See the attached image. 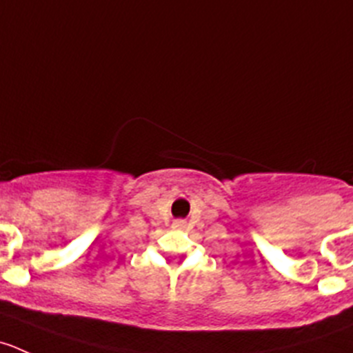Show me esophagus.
Segmentation results:
<instances>
[{
  "label": "esophagus",
  "mask_w": 353,
  "mask_h": 353,
  "mask_svg": "<svg viewBox=\"0 0 353 353\" xmlns=\"http://www.w3.org/2000/svg\"><path fill=\"white\" fill-rule=\"evenodd\" d=\"M174 228H176V229L186 228V222H184V221H176V222H174Z\"/></svg>",
  "instance_id": "obj_1"
}]
</instances>
